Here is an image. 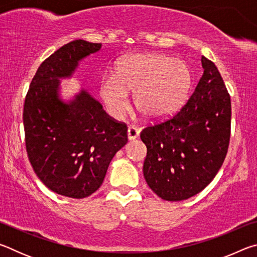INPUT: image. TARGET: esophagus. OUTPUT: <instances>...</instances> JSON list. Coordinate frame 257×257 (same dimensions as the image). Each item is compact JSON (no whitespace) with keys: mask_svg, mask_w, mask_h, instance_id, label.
I'll list each match as a JSON object with an SVG mask.
<instances>
[{"mask_svg":"<svg viewBox=\"0 0 257 257\" xmlns=\"http://www.w3.org/2000/svg\"><path fill=\"white\" fill-rule=\"evenodd\" d=\"M139 133H141V129L136 125H129L128 128V138L130 141H134V139H136L139 136Z\"/></svg>","mask_w":257,"mask_h":257,"instance_id":"1","label":"esophagus"}]
</instances>
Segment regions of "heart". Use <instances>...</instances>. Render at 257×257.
<instances>
[{
	"mask_svg": "<svg viewBox=\"0 0 257 257\" xmlns=\"http://www.w3.org/2000/svg\"><path fill=\"white\" fill-rule=\"evenodd\" d=\"M190 72L180 60L161 54L125 56L101 82V96L112 114L119 116L128 107V94L134 92L137 110L151 119L175 112L185 101L190 87Z\"/></svg>",
	"mask_w": 257,
	"mask_h": 257,
	"instance_id": "1",
	"label": "heart"
}]
</instances>
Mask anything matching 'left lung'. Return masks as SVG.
<instances>
[{"label":"left lung","instance_id":"left-lung-1","mask_svg":"<svg viewBox=\"0 0 257 257\" xmlns=\"http://www.w3.org/2000/svg\"><path fill=\"white\" fill-rule=\"evenodd\" d=\"M202 66L203 75L185 105L141 133L147 147L145 180L165 201H184L202 191L228 152L230 95L215 64L202 56Z\"/></svg>","mask_w":257,"mask_h":257}]
</instances>
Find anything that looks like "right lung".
<instances>
[{
    "label": "right lung",
    "mask_w": 257,
    "mask_h": 257,
    "mask_svg": "<svg viewBox=\"0 0 257 257\" xmlns=\"http://www.w3.org/2000/svg\"><path fill=\"white\" fill-rule=\"evenodd\" d=\"M77 40L60 47L37 69L24 104L26 151L36 176L62 196L85 198L105 178L113 156L128 142V127L111 118L85 90L70 104L58 97L59 78L101 49Z\"/></svg>",
    "instance_id": "add662e5"
}]
</instances>
